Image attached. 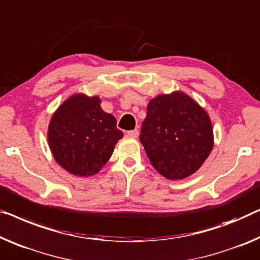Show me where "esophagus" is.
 Instances as JSON below:
<instances>
[{"label": "esophagus", "instance_id": "34e87169", "mask_svg": "<svg viewBox=\"0 0 260 260\" xmlns=\"http://www.w3.org/2000/svg\"><path fill=\"white\" fill-rule=\"evenodd\" d=\"M127 135L131 138H138L139 137V131L138 129H133V131H128L127 132Z\"/></svg>", "mask_w": 260, "mask_h": 260}]
</instances>
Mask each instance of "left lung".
Returning <instances> with one entry per match:
<instances>
[{
    "label": "left lung",
    "instance_id": "left-lung-1",
    "mask_svg": "<svg viewBox=\"0 0 260 260\" xmlns=\"http://www.w3.org/2000/svg\"><path fill=\"white\" fill-rule=\"evenodd\" d=\"M140 142L162 176L182 180L196 173L210 155L214 131L204 108L176 91L148 103Z\"/></svg>",
    "mask_w": 260,
    "mask_h": 260
}]
</instances>
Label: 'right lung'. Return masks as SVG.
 <instances>
[{
  "mask_svg": "<svg viewBox=\"0 0 260 260\" xmlns=\"http://www.w3.org/2000/svg\"><path fill=\"white\" fill-rule=\"evenodd\" d=\"M99 96L77 93L53 113L48 141L57 164L76 176H92L110 160L123 133L113 115L103 111Z\"/></svg>",
  "mask_w": 260,
  "mask_h": 260,
  "instance_id": "add662e5",
  "label": "right lung"
}]
</instances>
